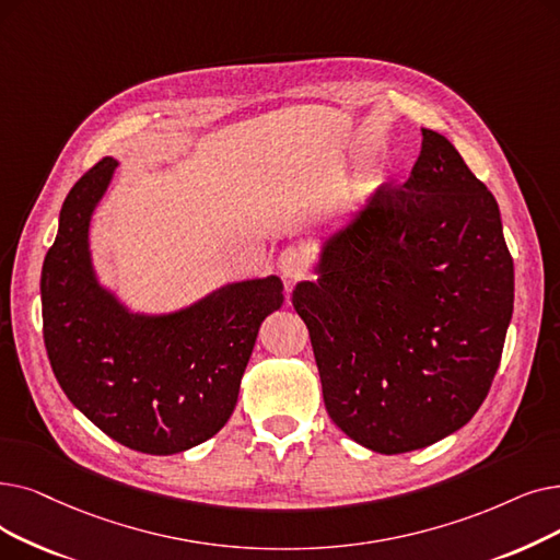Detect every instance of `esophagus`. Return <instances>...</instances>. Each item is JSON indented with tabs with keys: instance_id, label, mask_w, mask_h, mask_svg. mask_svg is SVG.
Listing matches in <instances>:
<instances>
[{
	"instance_id": "1",
	"label": "esophagus",
	"mask_w": 560,
	"mask_h": 560,
	"mask_svg": "<svg viewBox=\"0 0 560 560\" xmlns=\"http://www.w3.org/2000/svg\"><path fill=\"white\" fill-rule=\"evenodd\" d=\"M277 267L279 272L288 279V281H298L306 275L308 270V256L304 249L300 247H288L279 254V260H277Z\"/></svg>"
}]
</instances>
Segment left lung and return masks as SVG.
<instances>
[{
	"label": "left lung",
	"mask_w": 560,
	"mask_h": 560,
	"mask_svg": "<svg viewBox=\"0 0 560 560\" xmlns=\"http://www.w3.org/2000/svg\"><path fill=\"white\" fill-rule=\"evenodd\" d=\"M402 187L377 189L300 283L323 398L350 440L396 455L465 425L488 398L513 318L501 214L440 132Z\"/></svg>",
	"instance_id": "8db88e82"
}]
</instances>
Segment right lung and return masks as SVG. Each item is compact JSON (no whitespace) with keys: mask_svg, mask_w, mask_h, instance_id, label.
I'll use <instances>...</instances> for the list:
<instances>
[{"mask_svg":"<svg viewBox=\"0 0 560 560\" xmlns=\"http://www.w3.org/2000/svg\"><path fill=\"white\" fill-rule=\"evenodd\" d=\"M116 160L72 185L40 275L43 340L68 400L118 444L174 455L231 419L258 327L281 306L277 277L222 288L180 313L139 318L93 281L89 217Z\"/></svg>","mask_w":560,"mask_h":560,"instance_id":"1","label":"right lung"}]
</instances>
